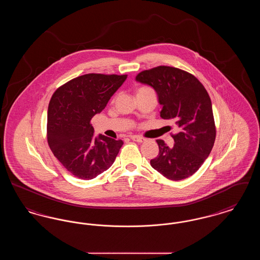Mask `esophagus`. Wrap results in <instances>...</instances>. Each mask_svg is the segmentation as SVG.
I'll use <instances>...</instances> for the list:
<instances>
[{
	"instance_id": "esophagus-1",
	"label": "esophagus",
	"mask_w": 260,
	"mask_h": 260,
	"mask_svg": "<svg viewBox=\"0 0 260 260\" xmlns=\"http://www.w3.org/2000/svg\"><path fill=\"white\" fill-rule=\"evenodd\" d=\"M131 138H132V140L136 141V142H138V143H141V142H143V141L145 140L143 137H140V136H131Z\"/></svg>"
}]
</instances>
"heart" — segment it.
Here are the masks:
<instances>
[{"instance_id":"heart-1","label":"heart","mask_w":260,"mask_h":260,"mask_svg":"<svg viewBox=\"0 0 260 260\" xmlns=\"http://www.w3.org/2000/svg\"><path fill=\"white\" fill-rule=\"evenodd\" d=\"M145 89H150V88H148V87H140V88L137 90V92H138V91H141V90H145Z\"/></svg>"}]
</instances>
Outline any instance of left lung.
I'll list each match as a JSON object with an SVG mask.
<instances>
[{
    "instance_id": "obj_1",
    "label": "left lung",
    "mask_w": 260,
    "mask_h": 260,
    "mask_svg": "<svg viewBox=\"0 0 260 260\" xmlns=\"http://www.w3.org/2000/svg\"><path fill=\"white\" fill-rule=\"evenodd\" d=\"M136 80L155 89L162 106L160 116L173 120L179 127V133L173 136V148L157 140L159 155L150 164L171 180L185 179L201 168L214 144L216 132L210 95L195 76L170 66L142 71Z\"/></svg>"
}]
</instances>
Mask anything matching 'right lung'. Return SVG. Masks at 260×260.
<instances>
[{
  "label": "right lung",
  "mask_w": 260,
  "mask_h": 260,
  "mask_svg": "<svg viewBox=\"0 0 260 260\" xmlns=\"http://www.w3.org/2000/svg\"><path fill=\"white\" fill-rule=\"evenodd\" d=\"M127 75L86 74L58 87L48 109V143L62 166L89 180L107 171L122 140L93 136L91 118L102 111Z\"/></svg>",
  "instance_id": "right-lung-1"
}]
</instances>
